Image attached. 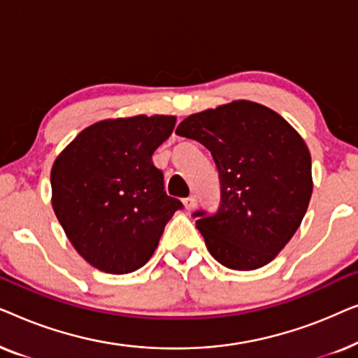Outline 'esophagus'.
Masks as SVG:
<instances>
[{"label":"esophagus","mask_w":358,"mask_h":358,"mask_svg":"<svg viewBox=\"0 0 358 358\" xmlns=\"http://www.w3.org/2000/svg\"><path fill=\"white\" fill-rule=\"evenodd\" d=\"M182 203H184V207H185V210H194L195 208V205H197V199L194 197V195H190V197H187V199H184L182 200Z\"/></svg>","instance_id":"esophagus-1"}]
</instances>
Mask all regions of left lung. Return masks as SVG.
Here are the masks:
<instances>
[{
    "mask_svg": "<svg viewBox=\"0 0 358 358\" xmlns=\"http://www.w3.org/2000/svg\"><path fill=\"white\" fill-rule=\"evenodd\" d=\"M176 134L202 143L218 168V210L192 213L210 254L233 271L275 259L313 192L311 156L298 131L266 106L233 101L189 115Z\"/></svg>",
    "mask_w": 358,
    "mask_h": 358,
    "instance_id": "left-lung-1",
    "label": "left lung"
}]
</instances>
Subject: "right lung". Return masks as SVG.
Segmentation results:
<instances>
[{"instance_id":"right-lung-1","label":"right lung","mask_w":358,"mask_h":358,"mask_svg":"<svg viewBox=\"0 0 358 358\" xmlns=\"http://www.w3.org/2000/svg\"><path fill=\"white\" fill-rule=\"evenodd\" d=\"M173 115H135L87 127L52 168V205L68 239L92 267H143L182 202L164 190L151 155L169 138Z\"/></svg>"}]
</instances>
